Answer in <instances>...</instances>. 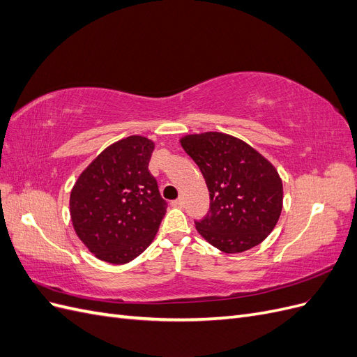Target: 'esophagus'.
Here are the masks:
<instances>
[{
    "mask_svg": "<svg viewBox=\"0 0 357 357\" xmlns=\"http://www.w3.org/2000/svg\"><path fill=\"white\" fill-rule=\"evenodd\" d=\"M171 204L174 205V207H183V205H185V199H183V198H177L176 201H172Z\"/></svg>",
    "mask_w": 357,
    "mask_h": 357,
    "instance_id": "34e87169",
    "label": "esophagus"
}]
</instances>
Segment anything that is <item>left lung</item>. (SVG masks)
<instances>
[{
	"instance_id": "1",
	"label": "left lung",
	"mask_w": 357,
	"mask_h": 357,
	"mask_svg": "<svg viewBox=\"0 0 357 357\" xmlns=\"http://www.w3.org/2000/svg\"><path fill=\"white\" fill-rule=\"evenodd\" d=\"M210 192L198 232L225 253H241L273 232L283 208V183L271 162L241 139L222 132L181 138Z\"/></svg>"
}]
</instances>
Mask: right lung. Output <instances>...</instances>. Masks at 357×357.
<instances>
[{
  "instance_id": "1",
  "label": "right lung",
  "mask_w": 357,
  "mask_h": 357,
  "mask_svg": "<svg viewBox=\"0 0 357 357\" xmlns=\"http://www.w3.org/2000/svg\"><path fill=\"white\" fill-rule=\"evenodd\" d=\"M153 149L144 137L123 138L75 181L70 197L74 231L101 261L131 262L155 238L168 204L149 171Z\"/></svg>"
}]
</instances>
